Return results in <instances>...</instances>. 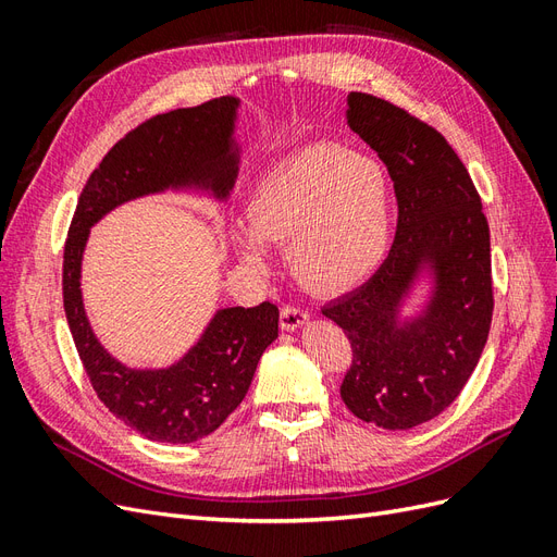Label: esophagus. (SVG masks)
<instances>
[{
	"label": "esophagus",
	"instance_id": "esophagus-1",
	"mask_svg": "<svg viewBox=\"0 0 557 557\" xmlns=\"http://www.w3.org/2000/svg\"><path fill=\"white\" fill-rule=\"evenodd\" d=\"M309 320V313L301 309V307H295V305H285L281 309V327L283 330H297L301 327Z\"/></svg>",
	"mask_w": 557,
	"mask_h": 557
}]
</instances>
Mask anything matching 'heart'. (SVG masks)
<instances>
[{"instance_id": "b5f03b06", "label": "heart", "mask_w": 557, "mask_h": 557, "mask_svg": "<svg viewBox=\"0 0 557 557\" xmlns=\"http://www.w3.org/2000/svg\"><path fill=\"white\" fill-rule=\"evenodd\" d=\"M248 232L239 256L262 264L258 239L288 244L295 272L318 290L362 281L383 256L391 223V188L383 166L332 144L297 150L278 162L246 205Z\"/></svg>"}]
</instances>
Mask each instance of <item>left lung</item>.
<instances>
[{
	"mask_svg": "<svg viewBox=\"0 0 557 557\" xmlns=\"http://www.w3.org/2000/svg\"><path fill=\"white\" fill-rule=\"evenodd\" d=\"M346 121L393 178L397 234L376 274L323 315L352 348L342 383L346 407L364 423L409 430L450 407L479 364L495 307L491 230L442 132L367 92L348 95ZM423 268L433 272V297L401 324L403 297Z\"/></svg>",
	"mask_w": 557,
	"mask_h": 557,
	"instance_id": "1",
	"label": "left lung"
}]
</instances>
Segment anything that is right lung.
<instances>
[{"instance_id": "right-lung-1", "label": "right lung", "mask_w": 557, "mask_h": 557, "mask_svg": "<svg viewBox=\"0 0 557 557\" xmlns=\"http://www.w3.org/2000/svg\"><path fill=\"white\" fill-rule=\"evenodd\" d=\"M237 97L153 115L117 141L83 188L64 244L62 297L78 358L104 407L150 442L190 444L211 434L246 397L264 348L278 336V309L215 311L199 342L166 369H132L97 342L81 295L90 227L144 195L199 188L225 199L239 172Z\"/></svg>"}]
</instances>
